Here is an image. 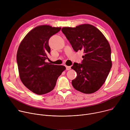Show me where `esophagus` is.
<instances>
[{
	"instance_id": "esophagus-1",
	"label": "esophagus",
	"mask_w": 130,
	"mask_h": 130,
	"mask_svg": "<svg viewBox=\"0 0 130 130\" xmlns=\"http://www.w3.org/2000/svg\"><path fill=\"white\" fill-rule=\"evenodd\" d=\"M66 70H67V71L70 70L71 69V67L69 66H66Z\"/></svg>"
}]
</instances>
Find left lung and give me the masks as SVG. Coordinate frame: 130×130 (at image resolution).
Masks as SVG:
<instances>
[{"label":"left lung","mask_w":130,"mask_h":130,"mask_svg":"<svg viewBox=\"0 0 130 130\" xmlns=\"http://www.w3.org/2000/svg\"><path fill=\"white\" fill-rule=\"evenodd\" d=\"M62 31L74 50L84 52L82 64L74 63L77 73L73 87L84 93H92L105 83L112 67L111 48L102 33L94 26L83 24L75 28L63 27Z\"/></svg>","instance_id":"obj_1"}]
</instances>
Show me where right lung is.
<instances>
[{"mask_svg": "<svg viewBox=\"0 0 130 130\" xmlns=\"http://www.w3.org/2000/svg\"><path fill=\"white\" fill-rule=\"evenodd\" d=\"M60 29L48 25L38 26L25 36L17 51L20 78L26 87L37 94L53 90L58 77L66 69L63 65L45 62L51 51L49 39Z\"/></svg>", "mask_w": 130, "mask_h": 130, "instance_id": "right-lung-1", "label": "right lung"}]
</instances>
